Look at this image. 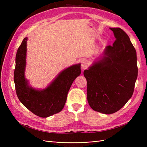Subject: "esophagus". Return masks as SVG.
I'll return each mask as SVG.
<instances>
[{"mask_svg": "<svg viewBox=\"0 0 147 147\" xmlns=\"http://www.w3.org/2000/svg\"><path fill=\"white\" fill-rule=\"evenodd\" d=\"M88 62L86 61H83L82 63V65H81L82 69L83 70H85L88 67Z\"/></svg>", "mask_w": 147, "mask_h": 147, "instance_id": "esophagus-1", "label": "esophagus"}]
</instances>
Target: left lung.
<instances>
[{
	"instance_id": "1",
	"label": "left lung",
	"mask_w": 147,
	"mask_h": 147,
	"mask_svg": "<svg viewBox=\"0 0 147 147\" xmlns=\"http://www.w3.org/2000/svg\"><path fill=\"white\" fill-rule=\"evenodd\" d=\"M110 29L116 40L83 72L89 105L104 114L117 112L131 99L138 74L136 51L129 37L119 28Z\"/></svg>"
}]
</instances>
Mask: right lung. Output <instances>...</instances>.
<instances>
[{"label":"right lung","instance_id":"right-lung-1","mask_svg":"<svg viewBox=\"0 0 147 147\" xmlns=\"http://www.w3.org/2000/svg\"><path fill=\"white\" fill-rule=\"evenodd\" d=\"M28 39H23L16 55L14 82L16 94L30 112L47 118L60 112L64 108L70 86L81 74V64H74L62 70L45 88H34L25 77Z\"/></svg>","mask_w":147,"mask_h":147}]
</instances>
